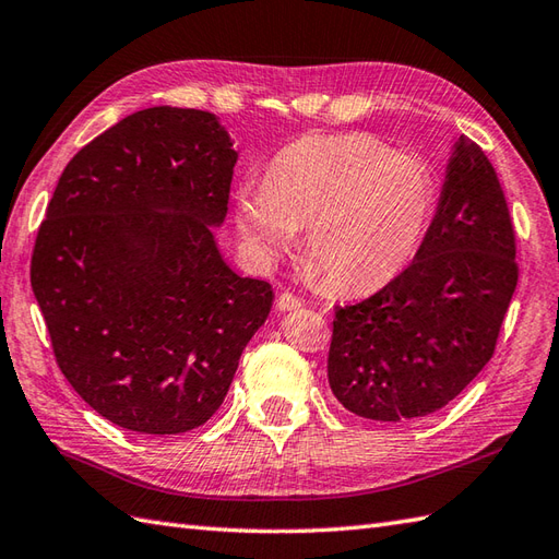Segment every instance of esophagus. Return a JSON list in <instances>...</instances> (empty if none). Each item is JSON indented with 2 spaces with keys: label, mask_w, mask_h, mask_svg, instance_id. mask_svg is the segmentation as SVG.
Returning a JSON list of instances; mask_svg holds the SVG:
<instances>
[{
  "label": "esophagus",
  "mask_w": 559,
  "mask_h": 559,
  "mask_svg": "<svg viewBox=\"0 0 559 559\" xmlns=\"http://www.w3.org/2000/svg\"><path fill=\"white\" fill-rule=\"evenodd\" d=\"M301 299L296 294H292V292H282L280 296H277V308L280 311H294V308H301Z\"/></svg>",
  "instance_id": "34e87169"
}]
</instances>
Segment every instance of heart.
<instances>
[{
    "label": "heart",
    "instance_id": "obj_1",
    "mask_svg": "<svg viewBox=\"0 0 559 559\" xmlns=\"http://www.w3.org/2000/svg\"><path fill=\"white\" fill-rule=\"evenodd\" d=\"M436 201L424 159L368 133H330L282 147L265 183L246 181L234 193V217L260 260H275L306 227L304 255L322 287L364 294L412 263Z\"/></svg>",
    "mask_w": 559,
    "mask_h": 559
}]
</instances>
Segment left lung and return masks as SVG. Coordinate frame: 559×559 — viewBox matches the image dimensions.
Segmentation results:
<instances>
[{"mask_svg": "<svg viewBox=\"0 0 559 559\" xmlns=\"http://www.w3.org/2000/svg\"><path fill=\"white\" fill-rule=\"evenodd\" d=\"M514 255L500 179L462 133L414 263L368 299L334 308L328 380L340 404L384 424L448 406L495 354L519 280Z\"/></svg>", "mask_w": 559, "mask_h": 559, "instance_id": "obj_1", "label": "left lung"}]
</instances>
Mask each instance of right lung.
I'll use <instances>...</instances> for the list:
<instances>
[{
	"instance_id": "obj_1",
	"label": "right lung",
	"mask_w": 559,
	"mask_h": 559,
	"mask_svg": "<svg viewBox=\"0 0 559 559\" xmlns=\"http://www.w3.org/2000/svg\"><path fill=\"white\" fill-rule=\"evenodd\" d=\"M237 151L215 115L151 107L61 171L31 258L57 366L119 428L179 436L213 416L272 287L222 260Z\"/></svg>"
}]
</instances>
